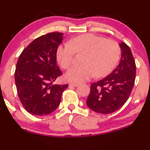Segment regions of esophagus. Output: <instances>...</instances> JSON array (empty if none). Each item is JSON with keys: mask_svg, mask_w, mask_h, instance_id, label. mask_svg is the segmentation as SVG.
Listing matches in <instances>:
<instances>
[{"mask_svg": "<svg viewBox=\"0 0 150 150\" xmlns=\"http://www.w3.org/2000/svg\"><path fill=\"white\" fill-rule=\"evenodd\" d=\"M70 84H71V85H72V86H74V87H77V86L79 85V83H78V82H71Z\"/></svg>", "mask_w": 150, "mask_h": 150, "instance_id": "esophagus-1", "label": "esophagus"}]
</instances>
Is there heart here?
<instances>
[{
    "label": "heart",
    "mask_w": 150,
    "mask_h": 150,
    "mask_svg": "<svg viewBox=\"0 0 150 150\" xmlns=\"http://www.w3.org/2000/svg\"><path fill=\"white\" fill-rule=\"evenodd\" d=\"M82 52L83 64L74 66L66 74L69 81L80 82L95 74L98 77L108 75L119 60L120 47L114 40L87 33L74 37L69 44L59 46L56 56L60 66L69 69L73 63L75 53Z\"/></svg>",
    "instance_id": "1"
}]
</instances>
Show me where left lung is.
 Listing matches in <instances>:
<instances>
[{
	"label": "left lung",
	"instance_id": "1",
	"mask_svg": "<svg viewBox=\"0 0 150 150\" xmlns=\"http://www.w3.org/2000/svg\"><path fill=\"white\" fill-rule=\"evenodd\" d=\"M122 57L119 66L109 76L93 83L87 99L90 109L99 114H111L120 109L127 100L136 79V63L130 47L120 44Z\"/></svg>",
	"mask_w": 150,
	"mask_h": 150
}]
</instances>
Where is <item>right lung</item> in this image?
<instances>
[{
    "mask_svg": "<svg viewBox=\"0 0 150 150\" xmlns=\"http://www.w3.org/2000/svg\"><path fill=\"white\" fill-rule=\"evenodd\" d=\"M62 40V33H49L33 40L19 57L14 73L17 94L31 115L43 116L54 112L69 86L54 84L62 75L56 62Z\"/></svg>",
    "mask_w": 150,
    "mask_h": 150,
    "instance_id": "obj_1",
    "label": "right lung"
}]
</instances>
